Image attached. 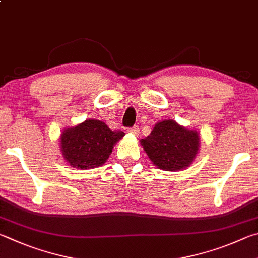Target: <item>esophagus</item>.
Masks as SVG:
<instances>
[{
	"instance_id": "34e87169",
	"label": "esophagus",
	"mask_w": 258,
	"mask_h": 258,
	"mask_svg": "<svg viewBox=\"0 0 258 258\" xmlns=\"http://www.w3.org/2000/svg\"><path fill=\"white\" fill-rule=\"evenodd\" d=\"M129 133H132L134 135H138L139 134V128L137 125L133 126V128H129Z\"/></svg>"
}]
</instances>
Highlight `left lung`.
I'll use <instances>...</instances> for the list:
<instances>
[{
    "instance_id": "8db88e82",
    "label": "left lung",
    "mask_w": 258,
    "mask_h": 258,
    "mask_svg": "<svg viewBox=\"0 0 258 258\" xmlns=\"http://www.w3.org/2000/svg\"><path fill=\"white\" fill-rule=\"evenodd\" d=\"M200 144L197 130L188 129L171 119L157 122L150 136L141 141L152 163L164 171L189 168L198 154Z\"/></svg>"
}]
</instances>
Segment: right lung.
Wrapping results in <instances>:
<instances>
[{
    "instance_id": "right-lung-1",
    "label": "right lung",
    "mask_w": 258,
    "mask_h": 258,
    "mask_svg": "<svg viewBox=\"0 0 258 258\" xmlns=\"http://www.w3.org/2000/svg\"><path fill=\"white\" fill-rule=\"evenodd\" d=\"M123 136V132H113L103 121L87 119L61 133L62 156L77 169L98 168L107 161L113 147Z\"/></svg>"
}]
</instances>
